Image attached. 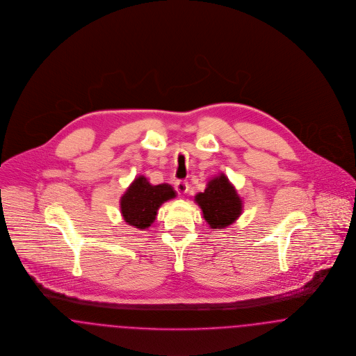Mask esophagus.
Here are the masks:
<instances>
[{"instance_id": "34e87169", "label": "esophagus", "mask_w": 356, "mask_h": 356, "mask_svg": "<svg viewBox=\"0 0 356 356\" xmlns=\"http://www.w3.org/2000/svg\"><path fill=\"white\" fill-rule=\"evenodd\" d=\"M175 190H177V193L179 195H185L187 191H188V185H187V182H185V181H179L175 185Z\"/></svg>"}]
</instances>
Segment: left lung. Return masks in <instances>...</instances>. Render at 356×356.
I'll use <instances>...</instances> for the list:
<instances>
[{"mask_svg":"<svg viewBox=\"0 0 356 356\" xmlns=\"http://www.w3.org/2000/svg\"><path fill=\"white\" fill-rule=\"evenodd\" d=\"M194 201L201 207L211 229H222L233 224L243 213V201L225 174L209 181L205 191L198 193Z\"/></svg>","mask_w":356,"mask_h":356,"instance_id":"left-lung-1","label":"left lung"}]
</instances>
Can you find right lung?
Here are the masks:
<instances>
[{
  "label": "right lung",
  "mask_w": 356,
  "mask_h": 356,
  "mask_svg": "<svg viewBox=\"0 0 356 356\" xmlns=\"http://www.w3.org/2000/svg\"><path fill=\"white\" fill-rule=\"evenodd\" d=\"M175 191L169 184L152 186L146 177L134 179L120 198V211L124 221L140 230L150 227L162 204L175 198Z\"/></svg>",
  "instance_id": "add662e5"
}]
</instances>
